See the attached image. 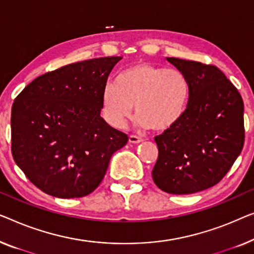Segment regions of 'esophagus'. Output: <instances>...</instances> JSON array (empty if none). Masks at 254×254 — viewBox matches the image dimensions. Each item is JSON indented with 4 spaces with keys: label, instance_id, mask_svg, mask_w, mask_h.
Instances as JSON below:
<instances>
[{
    "label": "esophagus",
    "instance_id": "1",
    "mask_svg": "<svg viewBox=\"0 0 254 254\" xmlns=\"http://www.w3.org/2000/svg\"><path fill=\"white\" fill-rule=\"evenodd\" d=\"M128 141H129V143H133V144H137V143L142 142V138L136 135H130L129 138H128Z\"/></svg>",
    "mask_w": 254,
    "mask_h": 254
}]
</instances>
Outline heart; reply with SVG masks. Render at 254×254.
Returning a JSON list of instances; mask_svg holds the SVG:
<instances>
[{"instance_id": "b5f03b06", "label": "heart", "mask_w": 254, "mask_h": 254, "mask_svg": "<svg viewBox=\"0 0 254 254\" xmlns=\"http://www.w3.org/2000/svg\"><path fill=\"white\" fill-rule=\"evenodd\" d=\"M190 82L176 68L138 63L121 71L116 82L102 91V112L116 128H123L135 109L137 124L154 131H167L185 117L190 103Z\"/></svg>"}]
</instances>
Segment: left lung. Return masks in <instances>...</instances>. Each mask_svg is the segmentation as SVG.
Returning a JSON list of instances; mask_svg holds the SVG:
<instances>
[{"label":"left lung","instance_id":"8db88e82","mask_svg":"<svg viewBox=\"0 0 254 254\" xmlns=\"http://www.w3.org/2000/svg\"><path fill=\"white\" fill-rule=\"evenodd\" d=\"M190 82L186 115L154 137L158 159L152 179L173 194L211 188L223 179L244 145V103L237 88L214 65L167 57Z\"/></svg>","mask_w":254,"mask_h":254}]
</instances>
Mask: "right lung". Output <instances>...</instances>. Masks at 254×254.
I'll return each mask as SVG.
<instances>
[{
  "mask_svg": "<svg viewBox=\"0 0 254 254\" xmlns=\"http://www.w3.org/2000/svg\"><path fill=\"white\" fill-rule=\"evenodd\" d=\"M123 57L68 64L27 84L11 110V152L26 178L58 198L97 188L128 136L101 117L102 91Z\"/></svg>",
  "mask_w": 254,
  "mask_h": 254,
  "instance_id": "obj_1",
  "label": "right lung"
}]
</instances>
